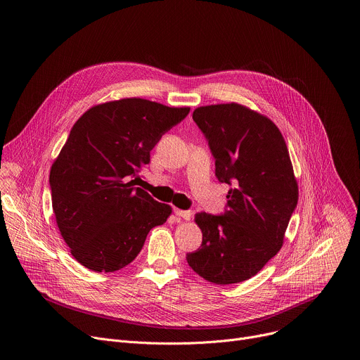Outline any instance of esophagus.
<instances>
[{
	"label": "esophagus",
	"mask_w": 360,
	"mask_h": 360,
	"mask_svg": "<svg viewBox=\"0 0 360 360\" xmlns=\"http://www.w3.org/2000/svg\"><path fill=\"white\" fill-rule=\"evenodd\" d=\"M174 212H175V215H176L178 218H182V219H185V221H189V219L192 218V212H191V211H182V210L175 208Z\"/></svg>",
	"instance_id": "1"
}]
</instances>
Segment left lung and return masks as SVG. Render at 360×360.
<instances>
[{"mask_svg": "<svg viewBox=\"0 0 360 360\" xmlns=\"http://www.w3.org/2000/svg\"><path fill=\"white\" fill-rule=\"evenodd\" d=\"M192 118L210 142L218 181L232 189L224 215H195L202 245L186 261L205 281L239 283L283 245L299 198L289 150L268 117L236 102L199 107Z\"/></svg>", "mask_w": 360, "mask_h": 360, "instance_id": "8db88e82", "label": "left lung"}]
</instances>
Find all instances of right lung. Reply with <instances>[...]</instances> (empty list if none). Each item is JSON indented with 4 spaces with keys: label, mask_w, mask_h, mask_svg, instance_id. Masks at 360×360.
I'll list each match as a JSON object with an SVG mask.
<instances>
[{
    "label": "right lung",
    "mask_w": 360,
    "mask_h": 360,
    "mask_svg": "<svg viewBox=\"0 0 360 360\" xmlns=\"http://www.w3.org/2000/svg\"><path fill=\"white\" fill-rule=\"evenodd\" d=\"M189 107L122 98L91 107L74 124L49 172L53 210L74 258L94 272H115L141 252L148 232L172 208L132 177Z\"/></svg>",
    "instance_id": "1"
}]
</instances>
